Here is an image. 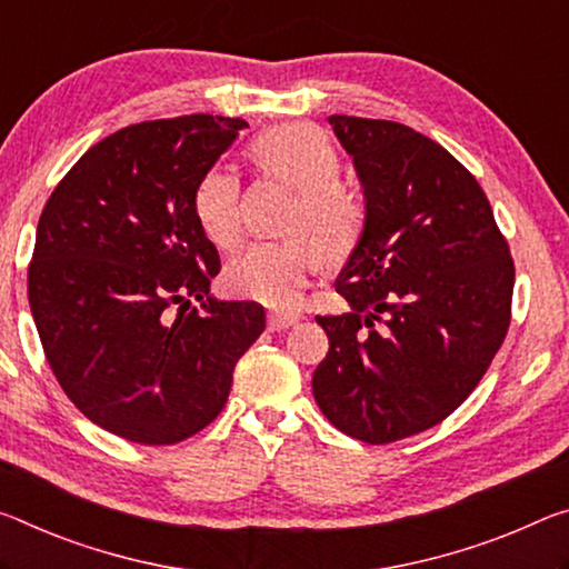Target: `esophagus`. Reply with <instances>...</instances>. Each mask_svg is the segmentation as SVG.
Returning a JSON list of instances; mask_svg holds the SVG:
<instances>
[{"instance_id": "obj_1", "label": "esophagus", "mask_w": 569, "mask_h": 569, "mask_svg": "<svg viewBox=\"0 0 569 569\" xmlns=\"http://www.w3.org/2000/svg\"><path fill=\"white\" fill-rule=\"evenodd\" d=\"M296 321H299V317H293V313H270V317H268V329L270 331H281V329L293 327Z\"/></svg>"}]
</instances>
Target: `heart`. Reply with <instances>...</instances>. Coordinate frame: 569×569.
Masks as SVG:
<instances>
[{
	"mask_svg": "<svg viewBox=\"0 0 569 569\" xmlns=\"http://www.w3.org/2000/svg\"><path fill=\"white\" fill-rule=\"evenodd\" d=\"M248 154L263 174L299 189L288 230L303 232L278 242H252L230 260L224 286L242 299L293 309L317 273L321 256L339 266L357 248L365 224L362 200L339 179L341 159L319 126L281 123L252 139ZM194 218L204 238L232 248L242 232V189L236 171L212 167L194 189ZM311 234L315 240L305 238Z\"/></svg>",
	"mask_w": 569,
	"mask_h": 569,
	"instance_id": "obj_1",
	"label": "heart"
}]
</instances>
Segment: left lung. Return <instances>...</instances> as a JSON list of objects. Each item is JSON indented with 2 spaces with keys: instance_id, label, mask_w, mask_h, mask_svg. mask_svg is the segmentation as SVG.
Returning a JSON list of instances; mask_svg holds the SVG:
<instances>
[{
  "instance_id": "left-lung-1",
  "label": "left lung",
  "mask_w": 569,
  "mask_h": 569,
  "mask_svg": "<svg viewBox=\"0 0 569 569\" xmlns=\"http://www.w3.org/2000/svg\"><path fill=\"white\" fill-rule=\"evenodd\" d=\"M365 189V228L337 278L351 306L317 317L329 355L313 398L380 446L446 420L507 337L513 260L481 184L410 126L329 116Z\"/></svg>"
}]
</instances>
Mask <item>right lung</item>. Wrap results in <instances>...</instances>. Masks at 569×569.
<instances>
[{
	"instance_id": "obj_1",
	"label": "right lung",
	"mask_w": 569,
	"mask_h": 569,
	"mask_svg": "<svg viewBox=\"0 0 569 569\" xmlns=\"http://www.w3.org/2000/svg\"><path fill=\"white\" fill-rule=\"evenodd\" d=\"M246 126L210 113L126 126L76 161L40 214L27 296L44 357L76 408L131 443L210 426L266 329L260 303L210 296L220 256L192 207Z\"/></svg>"
}]
</instances>
